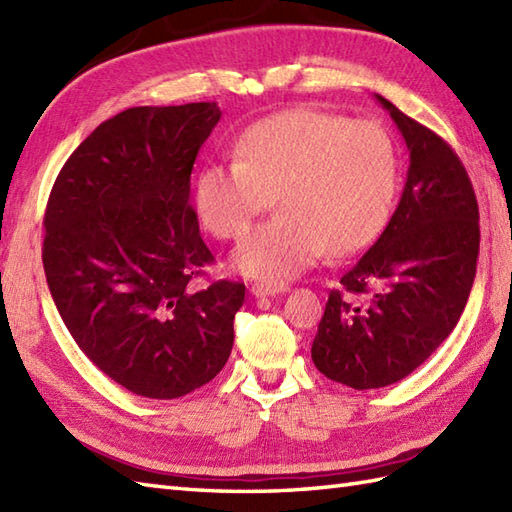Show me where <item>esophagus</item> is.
Returning a JSON list of instances; mask_svg holds the SVG:
<instances>
[{
  "instance_id": "esophagus-1",
  "label": "esophagus",
  "mask_w": 512,
  "mask_h": 512,
  "mask_svg": "<svg viewBox=\"0 0 512 512\" xmlns=\"http://www.w3.org/2000/svg\"><path fill=\"white\" fill-rule=\"evenodd\" d=\"M286 290H288V286H275V284H255L253 288H250V292H253V295H255L257 299H262V297H277V295H284Z\"/></svg>"
}]
</instances>
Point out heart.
Returning <instances> with one entry per match:
<instances>
[{
	"label": "heart",
	"instance_id": "heart-1",
	"mask_svg": "<svg viewBox=\"0 0 512 512\" xmlns=\"http://www.w3.org/2000/svg\"><path fill=\"white\" fill-rule=\"evenodd\" d=\"M396 184L398 149L383 125L299 107L244 129L233 160L206 162L193 202L206 231L231 239L275 195L279 217L250 228L231 264L250 279L284 286L325 250L345 257L372 244Z\"/></svg>",
	"mask_w": 512,
	"mask_h": 512
}]
</instances>
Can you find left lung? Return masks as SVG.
I'll return each instance as SVG.
<instances>
[{
	"mask_svg": "<svg viewBox=\"0 0 512 512\" xmlns=\"http://www.w3.org/2000/svg\"><path fill=\"white\" fill-rule=\"evenodd\" d=\"M409 151L407 182L389 224L325 303L312 361L354 389L394 385L458 325L469 301L480 211L455 151L376 94Z\"/></svg>",
	"mask_w": 512,
	"mask_h": 512,
	"instance_id": "left-lung-1",
	"label": "left lung"
}]
</instances>
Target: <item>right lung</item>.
<instances>
[{
    "label": "right lung",
    "mask_w": 512,
    "mask_h": 512,
    "mask_svg": "<svg viewBox=\"0 0 512 512\" xmlns=\"http://www.w3.org/2000/svg\"><path fill=\"white\" fill-rule=\"evenodd\" d=\"M217 103L129 107L74 149L54 182L43 270L81 352L136 396L209 383L233 350L244 284L189 281L213 262L189 204Z\"/></svg>",
    "instance_id": "1"
}]
</instances>
